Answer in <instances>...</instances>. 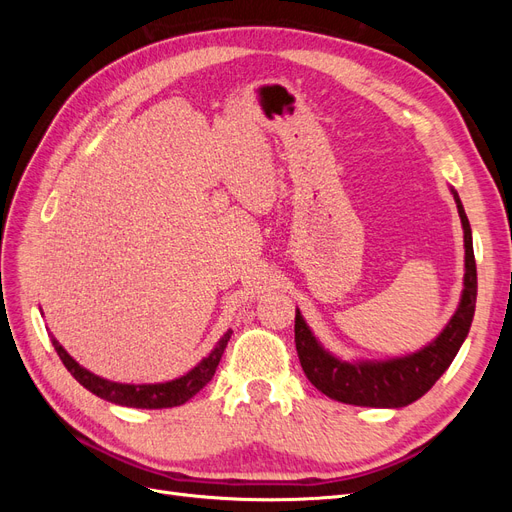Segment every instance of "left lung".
<instances>
[{
	"mask_svg": "<svg viewBox=\"0 0 512 512\" xmlns=\"http://www.w3.org/2000/svg\"><path fill=\"white\" fill-rule=\"evenodd\" d=\"M463 226L466 247V275L457 312L444 331L425 348L389 361H342L324 350L307 327L301 312L294 316V344L307 380L320 393L352 406L367 408H404L423 397L457 356L463 339L468 337L476 307V260L472 247V228L461 200L451 190Z\"/></svg>",
	"mask_w": 512,
	"mask_h": 512,
	"instance_id": "8db88e82",
	"label": "left lung"
}]
</instances>
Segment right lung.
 I'll return each mask as SVG.
<instances>
[{
  "label": "right lung",
  "mask_w": 512,
  "mask_h": 512,
  "mask_svg": "<svg viewBox=\"0 0 512 512\" xmlns=\"http://www.w3.org/2000/svg\"><path fill=\"white\" fill-rule=\"evenodd\" d=\"M232 331H226L224 337L218 342L209 356H205L194 369H190L188 374L175 378L170 382H158V384H121V382H111L106 378H100L96 374H91L89 369L81 367L76 363L72 356L64 350V346H59L57 339L51 335V342L59 354L61 363L66 365L70 374L79 380L87 391L94 395L111 401V404L117 406H128V408H143V410H160V408H175L194 397L203 386L213 378L215 369H218V363L224 354V348L228 344Z\"/></svg>",
  "instance_id": "1"
}]
</instances>
